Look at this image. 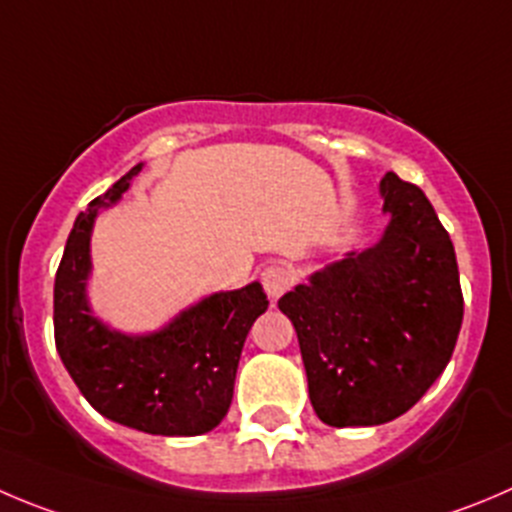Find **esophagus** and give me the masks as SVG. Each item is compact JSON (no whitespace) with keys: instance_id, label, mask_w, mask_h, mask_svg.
Segmentation results:
<instances>
[{"instance_id":"esophagus-1","label":"esophagus","mask_w":512,"mask_h":512,"mask_svg":"<svg viewBox=\"0 0 512 512\" xmlns=\"http://www.w3.org/2000/svg\"><path fill=\"white\" fill-rule=\"evenodd\" d=\"M261 284H264L269 299H279L281 294H286V291L291 289V284H294V274H291L286 266L274 264L269 266V269H264V274H261Z\"/></svg>"}]
</instances>
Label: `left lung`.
<instances>
[{"label": "left lung", "mask_w": 512, "mask_h": 512, "mask_svg": "<svg viewBox=\"0 0 512 512\" xmlns=\"http://www.w3.org/2000/svg\"><path fill=\"white\" fill-rule=\"evenodd\" d=\"M382 241L279 299L294 321L309 399L332 427L405 415L445 372L462 326L455 246L417 186L387 173Z\"/></svg>", "instance_id": "obj_1"}]
</instances>
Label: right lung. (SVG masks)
Masks as SVG:
<instances>
[{
	"label": "right lung",
	"instance_id": "add662e5",
	"mask_svg": "<svg viewBox=\"0 0 512 512\" xmlns=\"http://www.w3.org/2000/svg\"><path fill=\"white\" fill-rule=\"evenodd\" d=\"M140 165L80 213L55 276V344L85 399L107 420L148 435L193 437L213 430L233 399L248 329L269 306L261 284L213 294L163 332L125 337L90 316V231L100 208L128 191Z\"/></svg>",
	"mask_w": 512,
	"mask_h": 512
}]
</instances>
